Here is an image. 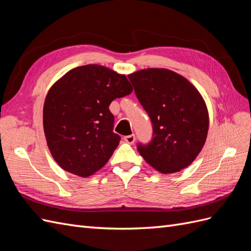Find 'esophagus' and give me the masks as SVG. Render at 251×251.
<instances>
[{
    "mask_svg": "<svg viewBox=\"0 0 251 251\" xmlns=\"http://www.w3.org/2000/svg\"><path fill=\"white\" fill-rule=\"evenodd\" d=\"M125 141L130 143V144H133L135 142V135L132 134V135H127V136H125Z\"/></svg>",
    "mask_w": 251,
    "mask_h": 251,
    "instance_id": "esophagus-1",
    "label": "esophagus"
}]
</instances>
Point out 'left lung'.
Wrapping results in <instances>:
<instances>
[{"label":"left lung","mask_w":251,"mask_h":251,"mask_svg":"<svg viewBox=\"0 0 251 251\" xmlns=\"http://www.w3.org/2000/svg\"><path fill=\"white\" fill-rule=\"evenodd\" d=\"M128 79L153 126L151 140L137 144L139 154L162 174L187 168L207 137L208 112L201 94L168 69L150 68L130 74Z\"/></svg>","instance_id":"left-lung-1"}]
</instances>
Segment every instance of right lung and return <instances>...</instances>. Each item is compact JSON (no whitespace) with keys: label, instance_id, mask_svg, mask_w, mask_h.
<instances>
[{"label":"right lung","instance_id":"add662e5","mask_svg":"<svg viewBox=\"0 0 251 251\" xmlns=\"http://www.w3.org/2000/svg\"><path fill=\"white\" fill-rule=\"evenodd\" d=\"M126 75L100 65L80 66L51 87L43 110L48 148L63 170L89 177L109 161L120 136L110 103L131 94Z\"/></svg>","mask_w":251,"mask_h":251}]
</instances>
